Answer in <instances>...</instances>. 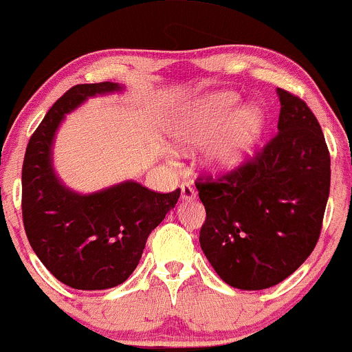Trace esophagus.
Instances as JSON below:
<instances>
[{
    "instance_id": "1",
    "label": "esophagus",
    "mask_w": 352,
    "mask_h": 352,
    "mask_svg": "<svg viewBox=\"0 0 352 352\" xmlns=\"http://www.w3.org/2000/svg\"><path fill=\"white\" fill-rule=\"evenodd\" d=\"M197 198V191L195 188L191 186L190 183H183L181 184V200L183 201H191Z\"/></svg>"
}]
</instances>
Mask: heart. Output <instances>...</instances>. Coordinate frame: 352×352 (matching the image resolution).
Returning a JSON list of instances; mask_svg holds the SVG:
<instances>
[{"label": "heart", "instance_id": "obj_1", "mask_svg": "<svg viewBox=\"0 0 352 352\" xmlns=\"http://www.w3.org/2000/svg\"><path fill=\"white\" fill-rule=\"evenodd\" d=\"M266 111L259 104H241L235 91H212L186 101L168 122L169 139L177 147L208 140L205 162L227 175L249 162L266 132Z\"/></svg>", "mask_w": 352, "mask_h": 352}]
</instances>
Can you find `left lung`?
<instances>
[{"mask_svg":"<svg viewBox=\"0 0 352 352\" xmlns=\"http://www.w3.org/2000/svg\"><path fill=\"white\" fill-rule=\"evenodd\" d=\"M278 133L252 162L197 190L206 220L200 245L215 273L239 289H264L295 273L322 229L331 155L305 101L285 89Z\"/></svg>","mask_w":352,"mask_h":352,"instance_id":"obj_1","label":"left lung"}]
</instances>
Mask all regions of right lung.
I'll use <instances>...</instances> for the list:
<instances>
[{"label": "right lung", "mask_w": 352, "mask_h": 352, "mask_svg": "<svg viewBox=\"0 0 352 352\" xmlns=\"http://www.w3.org/2000/svg\"><path fill=\"white\" fill-rule=\"evenodd\" d=\"M120 91L123 86L110 81L71 88L47 111L25 152L21 210L28 242L43 266L76 289L122 285L181 195L155 193L132 179L82 195L57 176L52 154L60 123L88 98Z\"/></svg>", "instance_id": "add662e5"}]
</instances>
